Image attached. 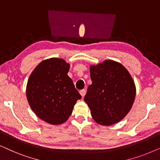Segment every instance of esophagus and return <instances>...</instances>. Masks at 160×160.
<instances>
[{
	"mask_svg": "<svg viewBox=\"0 0 160 160\" xmlns=\"http://www.w3.org/2000/svg\"><path fill=\"white\" fill-rule=\"evenodd\" d=\"M79 93H80V95L82 96V97H84V96L85 95V94H86V90H85V89H82V90L79 91Z\"/></svg>",
	"mask_w": 160,
	"mask_h": 160,
	"instance_id": "obj_1",
	"label": "esophagus"
}]
</instances>
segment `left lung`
<instances>
[{
  "label": "left lung",
  "mask_w": 160,
  "mask_h": 160,
  "mask_svg": "<svg viewBox=\"0 0 160 160\" xmlns=\"http://www.w3.org/2000/svg\"><path fill=\"white\" fill-rule=\"evenodd\" d=\"M92 84L84 101L98 124L110 126L130 112L135 101L136 87L130 73L121 63L106 60L89 66Z\"/></svg>",
  "instance_id": "1"
}]
</instances>
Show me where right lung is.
<instances>
[{
    "instance_id": "right-lung-1",
    "label": "right lung",
    "mask_w": 160,
    "mask_h": 160,
    "mask_svg": "<svg viewBox=\"0 0 160 160\" xmlns=\"http://www.w3.org/2000/svg\"><path fill=\"white\" fill-rule=\"evenodd\" d=\"M69 69L70 64L62 58L47 59L35 68L28 80V103L37 117L49 124L65 123L82 98L68 76Z\"/></svg>"
}]
</instances>
